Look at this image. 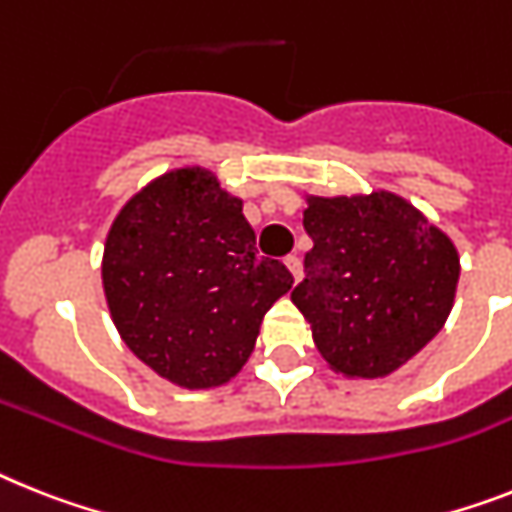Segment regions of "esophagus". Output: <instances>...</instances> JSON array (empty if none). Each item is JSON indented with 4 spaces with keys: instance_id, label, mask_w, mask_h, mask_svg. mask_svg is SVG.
<instances>
[{
    "instance_id": "1",
    "label": "esophagus",
    "mask_w": 512,
    "mask_h": 512,
    "mask_svg": "<svg viewBox=\"0 0 512 512\" xmlns=\"http://www.w3.org/2000/svg\"><path fill=\"white\" fill-rule=\"evenodd\" d=\"M283 263H286V268L291 270V276H294V281H299V278H302V260H299V257L289 255V257H286V260H283Z\"/></svg>"
}]
</instances>
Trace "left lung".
Listing matches in <instances>:
<instances>
[{
    "instance_id": "8db88e82",
    "label": "left lung",
    "mask_w": 512,
    "mask_h": 512,
    "mask_svg": "<svg viewBox=\"0 0 512 512\" xmlns=\"http://www.w3.org/2000/svg\"><path fill=\"white\" fill-rule=\"evenodd\" d=\"M304 200L312 249L291 302L336 375H393L448 320L461 276L458 249L395 192Z\"/></svg>"
}]
</instances>
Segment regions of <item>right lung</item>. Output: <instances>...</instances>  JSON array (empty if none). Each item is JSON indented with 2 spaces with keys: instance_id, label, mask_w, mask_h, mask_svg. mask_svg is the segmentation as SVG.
<instances>
[{
  "instance_id": "add662e5",
  "label": "right lung",
  "mask_w": 512,
  "mask_h": 512,
  "mask_svg": "<svg viewBox=\"0 0 512 512\" xmlns=\"http://www.w3.org/2000/svg\"><path fill=\"white\" fill-rule=\"evenodd\" d=\"M101 278L122 341L187 390L239 375L265 312L294 283L286 265L257 257L242 197L203 166L166 171L124 203Z\"/></svg>"
}]
</instances>
